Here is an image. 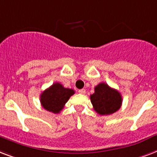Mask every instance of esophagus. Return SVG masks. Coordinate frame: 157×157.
Returning <instances> with one entry per match:
<instances>
[{"mask_svg": "<svg viewBox=\"0 0 157 157\" xmlns=\"http://www.w3.org/2000/svg\"><path fill=\"white\" fill-rule=\"evenodd\" d=\"M78 93H79V94H82V95H83V94H85V93H86V90L85 89L78 90Z\"/></svg>", "mask_w": 157, "mask_h": 157, "instance_id": "esophagus-1", "label": "esophagus"}]
</instances>
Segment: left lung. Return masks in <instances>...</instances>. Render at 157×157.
<instances>
[{
    "mask_svg": "<svg viewBox=\"0 0 157 157\" xmlns=\"http://www.w3.org/2000/svg\"><path fill=\"white\" fill-rule=\"evenodd\" d=\"M90 99L96 112L101 115L116 112L122 104L121 94L105 82L96 86L95 92L90 96Z\"/></svg>",
    "mask_w": 157,
    "mask_h": 157,
    "instance_id": "1",
    "label": "left lung"
}]
</instances>
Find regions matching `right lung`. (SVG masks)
Masks as SVG:
<instances>
[{
  "instance_id": "add662e5",
  "label": "right lung",
  "mask_w": 157,
  "mask_h": 157,
  "mask_svg": "<svg viewBox=\"0 0 157 157\" xmlns=\"http://www.w3.org/2000/svg\"><path fill=\"white\" fill-rule=\"evenodd\" d=\"M74 94L75 91L73 89L66 88L59 82H56L41 94L40 101L45 110L50 112L59 113Z\"/></svg>"
}]
</instances>
